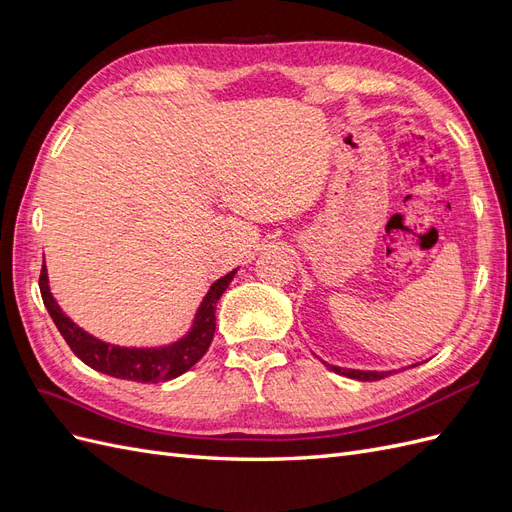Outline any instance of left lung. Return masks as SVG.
<instances>
[{
	"instance_id": "8db88e82",
	"label": "left lung",
	"mask_w": 512,
	"mask_h": 512,
	"mask_svg": "<svg viewBox=\"0 0 512 512\" xmlns=\"http://www.w3.org/2000/svg\"><path fill=\"white\" fill-rule=\"evenodd\" d=\"M324 363V361H322ZM418 365V363H416ZM324 367H329L331 371L339 376H346V378H354V380H361V382H374V380H382L391 374H397V369H389V371H371V369H350V367H337V365H329L324 363ZM414 367V365H412Z\"/></svg>"
}]
</instances>
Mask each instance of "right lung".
Wrapping results in <instances>:
<instances>
[{
  "instance_id": "1",
  "label": "right lung",
  "mask_w": 512,
  "mask_h": 512,
  "mask_svg": "<svg viewBox=\"0 0 512 512\" xmlns=\"http://www.w3.org/2000/svg\"><path fill=\"white\" fill-rule=\"evenodd\" d=\"M237 269H232L230 273H226L220 280H215L211 284L203 301H200L190 329L185 331V335H181L177 342L151 348L111 344L81 329L55 301L49 286L46 265H42L40 273V292L44 307L49 309L55 327L64 335L72 352L79 356L85 365L100 371V374L113 376L119 380L162 382L185 374L192 365L203 359V354L211 346V339L215 333V305H218L220 297L230 286Z\"/></svg>"
}]
</instances>
